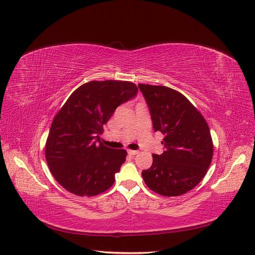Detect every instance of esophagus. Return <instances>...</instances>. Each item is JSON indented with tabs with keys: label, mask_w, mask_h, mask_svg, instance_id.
Returning a JSON list of instances; mask_svg holds the SVG:
<instances>
[{
	"label": "esophagus",
	"mask_w": 255,
	"mask_h": 255,
	"mask_svg": "<svg viewBox=\"0 0 255 255\" xmlns=\"http://www.w3.org/2000/svg\"><path fill=\"white\" fill-rule=\"evenodd\" d=\"M137 153H138L137 150H128V154H130V155H135Z\"/></svg>",
	"instance_id": "obj_1"
}]
</instances>
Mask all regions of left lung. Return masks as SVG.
<instances>
[{
	"label": "left lung",
	"mask_w": 255,
	"mask_h": 255,
	"mask_svg": "<svg viewBox=\"0 0 255 255\" xmlns=\"http://www.w3.org/2000/svg\"><path fill=\"white\" fill-rule=\"evenodd\" d=\"M149 107L154 131L165 135L164 152L142 172L149 189L177 196L192 190L207 173L213 143L206 120L181 92L166 86L138 84Z\"/></svg>",
	"instance_id": "obj_1"
}]
</instances>
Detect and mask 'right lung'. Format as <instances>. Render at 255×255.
Here are the masks:
<instances>
[{
	"instance_id": "right-lung-1",
	"label": "right lung",
	"mask_w": 255,
	"mask_h": 255,
	"mask_svg": "<svg viewBox=\"0 0 255 255\" xmlns=\"http://www.w3.org/2000/svg\"><path fill=\"white\" fill-rule=\"evenodd\" d=\"M136 93L131 82L91 81L74 90L56 113L45 156L56 182L66 190L93 196L115 183L127 152L104 146L100 135L118 106Z\"/></svg>"
}]
</instances>
